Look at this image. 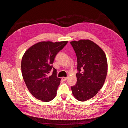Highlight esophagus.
<instances>
[{"label": "esophagus", "mask_w": 128, "mask_h": 128, "mask_svg": "<svg viewBox=\"0 0 128 128\" xmlns=\"http://www.w3.org/2000/svg\"><path fill=\"white\" fill-rule=\"evenodd\" d=\"M62 79L63 80H67L68 79V77H62Z\"/></svg>", "instance_id": "34e87169"}]
</instances>
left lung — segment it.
<instances>
[{"mask_svg": "<svg viewBox=\"0 0 128 128\" xmlns=\"http://www.w3.org/2000/svg\"><path fill=\"white\" fill-rule=\"evenodd\" d=\"M77 59V83L71 87L74 97L85 102L94 96L106 78L108 64L105 53L93 41L80 40L70 42Z\"/></svg>", "mask_w": 128, "mask_h": 128, "instance_id": "left-lung-1", "label": "left lung"}]
</instances>
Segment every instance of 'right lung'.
<instances>
[{
    "mask_svg": "<svg viewBox=\"0 0 128 128\" xmlns=\"http://www.w3.org/2000/svg\"><path fill=\"white\" fill-rule=\"evenodd\" d=\"M68 41L53 42H40L30 47L21 60L23 78L28 90L34 98L43 102L56 97L61 78L56 76V70L48 76L52 69L54 58Z\"/></svg>",
    "mask_w": 128,
    "mask_h": 128,
    "instance_id": "1",
    "label": "right lung"
}]
</instances>
